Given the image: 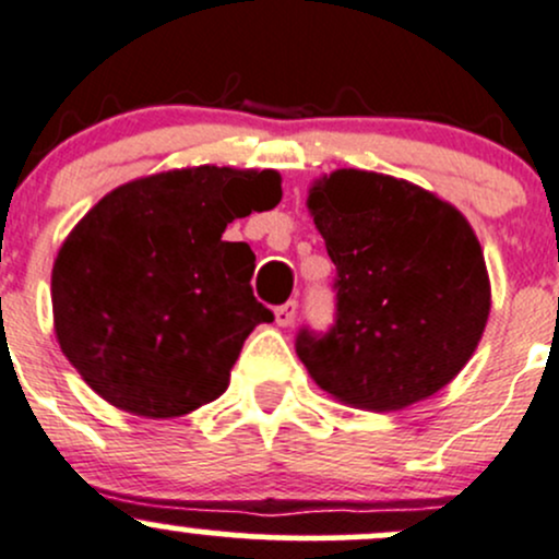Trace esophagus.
Instances as JSON below:
<instances>
[{
    "mask_svg": "<svg viewBox=\"0 0 559 559\" xmlns=\"http://www.w3.org/2000/svg\"><path fill=\"white\" fill-rule=\"evenodd\" d=\"M296 311H298V304L287 301V304H282V306H277V309H274V320H277V325L287 328V325H293V320H296Z\"/></svg>",
    "mask_w": 559,
    "mask_h": 559,
    "instance_id": "1",
    "label": "esophagus"
}]
</instances>
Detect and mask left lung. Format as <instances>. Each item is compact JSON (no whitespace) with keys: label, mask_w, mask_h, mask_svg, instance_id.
I'll return each instance as SVG.
<instances>
[{"label":"left lung","mask_w":559,"mask_h":559,"mask_svg":"<svg viewBox=\"0 0 559 559\" xmlns=\"http://www.w3.org/2000/svg\"><path fill=\"white\" fill-rule=\"evenodd\" d=\"M335 263V320L296 352L335 400L400 411L469 362L490 311L483 248L464 215L418 186L335 170L309 191Z\"/></svg>","instance_id":"obj_1"}]
</instances>
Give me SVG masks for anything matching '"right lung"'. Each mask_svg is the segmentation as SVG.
I'll use <instances>...</instances> for the list:
<instances>
[{
	"mask_svg": "<svg viewBox=\"0 0 559 559\" xmlns=\"http://www.w3.org/2000/svg\"><path fill=\"white\" fill-rule=\"evenodd\" d=\"M282 200L274 170L191 167L124 183L69 234L52 266L58 344L114 407L173 418L226 392L255 301L253 250L234 218Z\"/></svg>",
	"mask_w": 559,
	"mask_h": 559,
	"instance_id": "obj_1",
	"label": "right lung"
}]
</instances>
